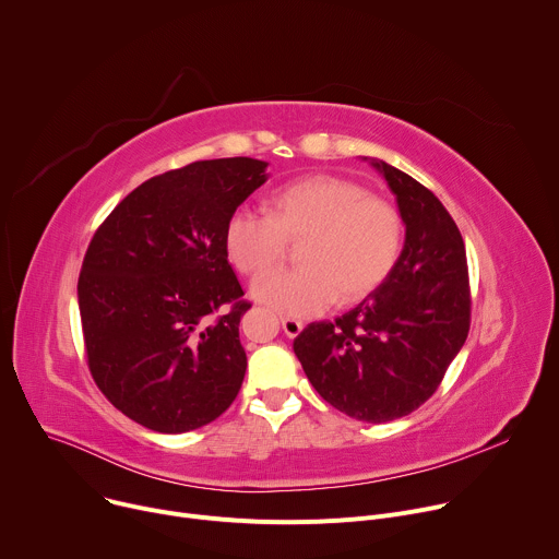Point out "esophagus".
I'll list each match as a JSON object with an SVG mask.
<instances>
[{
  "instance_id": "34e87169",
  "label": "esophagus",
  "mask_w": 559,
  "mask_h": 559,
  "mask_svg": "<svg viewBox=\"0 0 559 559\" xmlns=\"http://www.w3.org/2000/svg\"><path fill=\"white\" fill-rule=\"evenodd\" d=\"M281 325H283V332L289 336V338H294V336H298L300 332H302V321H298V318H289V316H283L281 318Z\"/></svg>"
}]
</instances>
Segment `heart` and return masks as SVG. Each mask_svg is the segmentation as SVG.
<instances>
[{
    "instance_id": "1",
    "label": "heart",
    "mask_w": 559,
    "mask_h": 559,
    "mask_svg": "<svg viewBox=\"0 0 559 559\" xmlns=\"http://www.w3.org/2000/svg\"><path fill=\"white\" fill-rule=\"evenodd\" d=\"M301 247L298 271L264 270L282 260L286 241ZM403 246L397 210L349 179L311 175L283 186L270 212L236 207L225 225V250L238 272L254 276L252 296L281 313L313 316L336 298L369 296L393 270Z\"/></svg>"
}]
</instances>
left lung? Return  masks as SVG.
Listing matches in <instances>:
<instances>
[{
  "label": "left lung",
  "mask_w": 559,
  "mask_h": 559,
  "mask_svg": "<svg viewBox=\"0 0 559 559\" xmlns=\"http://www.w3.org/2000/svg\"><path fill=\"white\" fill-rule=\"evenodd\" d=\"M367 162L395 194L403 252L362 302L334 323H309L294 354L332 407L378 425L433 395L466 341L471 296L464 241L447 207L403 170Z\"/></svg>",
  "instance_id": "obj_1"
}]
</instances>
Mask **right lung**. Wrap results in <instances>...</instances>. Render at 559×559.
Returning <instances> with one entry per match:
<instances>
[{"instance_id": "add662e5", "label": "right lung", "mask_w": 559, "mask_h": 559, "mask_svg": "<svg viewBox=\"0 0 559 559\" xmlns=\"http://www.w3.org/2000/svg\"><path fill=\"white\" fill-rule=\"evenodd\" d=\"M250 156L212 158L132 190L99 225L76 283L91 373L130 420L186 433L243 384L241 300L225 250L231 212L267 181ZM225 301L233 309L209 316Z\"/></svg>"}]
</instances>
